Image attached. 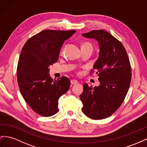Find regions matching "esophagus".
<instances>
[{"label":"esophagus","instance_id":"esophagus-1","mask_svg":"<svg viewBox=\"0 0 147 147\" xmlns=\"http://www.w3.org/2000/svg\"><path fill=\"white\" fill-rule=\"evenodd\" d=\"M70 83L72 84H76L78 83V81L76 80H71Z\"/></svg>","mask_w":147,"mask_h":147}]
</instances>
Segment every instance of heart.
I'll use <instances>...</instances> for the list:
<instances>
[{
    "label": "heart",
    "instance_id": "1",
    "mask_svg": "<svg viewBox=\"0 0 147 147\" xmlns=\"http://www.w3.org/2000/svg\"><path fill=\"white\" fill-rule=\"evenodd\" d=\"M86 47H91V48H92V45H91V44L90 43L86 42H84V43H83L82 44V48H86Z\"/></svg>",
    "mask_w": 147,
    "mask_h": 147
}]
</instances>
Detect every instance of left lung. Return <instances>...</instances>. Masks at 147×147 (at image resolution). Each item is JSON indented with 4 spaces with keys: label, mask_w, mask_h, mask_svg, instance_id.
Returning a JSON list of instances; mask_svg holds the SVG:
<instances>
[{
    "label": "left lung",
    "mask_w": 147,
    "mask_h": 147,
    "mask_svg": "<svg viewBox=\"0 0 147 147\" xmlns=\"http://www.w3.org/2000/svg\"><path fill=\"white\" fill-rule=\"evenodd\" d=\"M82 35L98 41L99 55L90 74L96 71L100 82L94 88L83 84L82 111L93 119H104L116 112L125 99L132 77L129 59L121 42L104 30Z\"/></svg>",
    "instance_id": "obj_1"
}]
</instances>
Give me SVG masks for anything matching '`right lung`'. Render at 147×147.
Segmentation results:
<instances>
[{
  "label": "right lung",
  "instance_id": "add662e5",
  "mask_svg": "<svg viewBox=\"0 0 147 147\" xmlns=\"http://www.w3.org/2000/svg\"><path fill=\"white\" fill-rule=\"evenodd\" d=\"M76 30H44L28 39L22 48L17 66V80L24 99L35 113L50 117L58 112L59 97L69 90L66 77L55 80L49 66L59 59L61 48Z\"/></svg>",
  "mask_w": 147,
  "mask_h": 147
}]
</instances>
